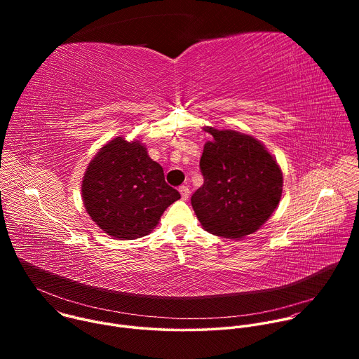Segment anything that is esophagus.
Wrapping results in <instances>:
<instances>
[{"label":"esophagus","instance_id":"obj_1","mask_svg":"<svg viewBox=\"0 0 359 359\" xmlns=\"http://www.w3.org/2000/svg\"><path fill=\"white\" fill-rule=\"evenodd\" d=\"M179 191H180V194H182V198H183V200H187V198H189L190 190H189L187 186H180V187H179Z\"/></svg>","mask_w":359,"mask_h":359}]
</instances>
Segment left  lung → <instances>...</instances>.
Segmentation results:
<instances>
[{
  "instance_id": "8db88e82",
  "label": "left lung",
  "mask_w": 359,
  "mask_h": 359,
  "mask_svg": "<svg viewBox=\"0 0 359 359\" xmlns=\"http://www.w3.org/2000/svg\"><path fill=\"white\" fill-rule=\"evenodd\" d=\"M213 140L204 144L200 170L204 183L191 196L203 229L226 238L257 231L278 206L283 173L266 147L236 130L204 129Z\"/></svg>"
}]
</instances>
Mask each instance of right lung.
<instances>
[{
    "label": "right lung",
    "instance_id": "right-lung-1",
    "mask_svg": "<svg viewBox=\"0 0 359 359\" xmlns=\"http://www.w3.org/2000/svg\"><path fill=\"white\" fill-rule=\"evenodd\" d=\"M90 219L109 236L133 240L149 234L163 212L180 198L163 169L139 142L116 137L102 147L82 180Z\"/></svg>",
    "mask_w": 359,
    "mask_h": 359
}]
</instances>
